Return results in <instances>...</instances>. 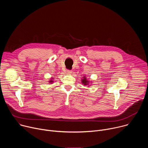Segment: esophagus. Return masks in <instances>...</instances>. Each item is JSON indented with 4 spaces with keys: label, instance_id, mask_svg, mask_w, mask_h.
<instances>
[{
    "label": "esophagus",
    "instance_id": "obj_1",
    "mask_svg": "<svg viewBox=\"0 0 148 148\" xmlns=\"http://www.w3.org/2000/svg\"><path fill=\"white\" fill-rule=\"evenodd\" d=\"M67 73L69 74H71L72 73V71L71 70H67Z\"/></svg>",
    "mask_w": 148,
    "mask_h": 148
}]
</instances>
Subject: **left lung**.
I'll return each instance as SVG.
<instances>
[{
	"label": "left lung",
	"mask_w": 148,
	"mask_h": 148,
	"mask_svg": "<svg viewBox=\"0 0 148 148\" xmlns=\"http://www.w3.org/2000/svg\"><path fill=\"white\" fill-rule=\"evenodd\" d=\"M81 82H82V84H83V85H84V86H87V87H89V86H90L89 84H90V82L91 81H90L89 80H88V79H87V78H86V76H84L83 79H81ZM90 86H91V85H90Z\"/></svg>",
	"instance_id": "obj_1"
}]
</instances>
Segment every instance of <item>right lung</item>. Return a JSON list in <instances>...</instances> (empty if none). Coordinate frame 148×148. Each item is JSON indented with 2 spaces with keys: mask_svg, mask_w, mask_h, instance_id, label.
Segmentation results:
<instances>
[{
  "mask_svg": "<svg viewBox=\"0 0 148 148\" xmlns=\"http://www.w3.org/2000/svg\"><path fill=\"white\" fill-rule=\"evenodd\" d=\"M53 79H54V78H51V79H50V81H49V84H52V83L54 82Z\"/></svg>",
  "mask_w": 148,
  "mask_h": 148,
  "instance_id": "add662e5",
  "label": "right lung"
}]
</instances>
